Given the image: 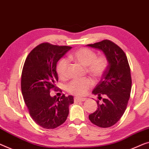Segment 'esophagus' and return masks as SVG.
<instances>
[{
    "instance_id": "34e87169",
    "label": "esophagus",
    "mask_w": 149,
    "mask_h": 149,
    "mask_svg": "<svg viewBox=\"0 0 149 149\" xmlns=\"http://www.w3.org/2000/svg\"><path fill=\"white\" fill-rule=\"evenodd\" d=\"M86 100V97H75L74 102H84Z\"/></svg>"
}]
</instances>
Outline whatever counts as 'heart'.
<instances>
[{
  "instance_id": "1",
  "label": "heart",
  "mask_w": 149,
  "mask_h": 149,
  "mask_svg": "<svg viewBox=\"0 0 149 149\" xmlns=\"http://www.w3.org/2000/svg\"><path fill=\"white\" fill-rule=\"evenodd\" d=\"M70 59L78 62L86 67V71L94 78L102 76L108 65L107 57L104 55L97 56L94 51L86 47L79 48L70 55ZM69 61L67 59L61 58L56 65V71L59 77L63 79L68 75ZM93 85V81L88 77L74 79L68 84V92L77 97H81L87 93Z\"/></svg>"
}]
</instances>
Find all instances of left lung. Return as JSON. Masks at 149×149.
<instances>
[{
	"label": "left lung",
	"instance_id": "8db88e82",
	"mask_svg": "<svg viewBox=\"0 0 149 149\" xmlns=\"http://www.w3.org/2000/svg\"><path fill=\"white\" fill-rule=\"evenodd\" d=\"M87 45L102 51L108 60L106 72L92 91L99 100L102 95L106 97L102 104L96 102L97 110L89 115V119L99 127H110L123 116L130 98L132 79L127 57L119 46L110 40Z\"/></svg>",
	"mask_w": 149,
	"mask_h": 149
}]
</instances>
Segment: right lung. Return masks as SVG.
<instances>
[{"mask_svg": "<svg viewBox=\"0 0 149 149\" xmlns=\"http://www.w3.org/2000/svg\"><path fill=\"white\" fill-rule=\"evenodd\" d=\"M70 46L43 43L33 49L25 59L21 75V91L24 101L33 120L46 129L61 125L69 114V106L74 97L50 96L58 81L57 63L69 50Z\"/></svg>", "mask_w": 149, "mask_h": 149, "instance_id": "add662e5", "label": "right lung"}]
</instances>
